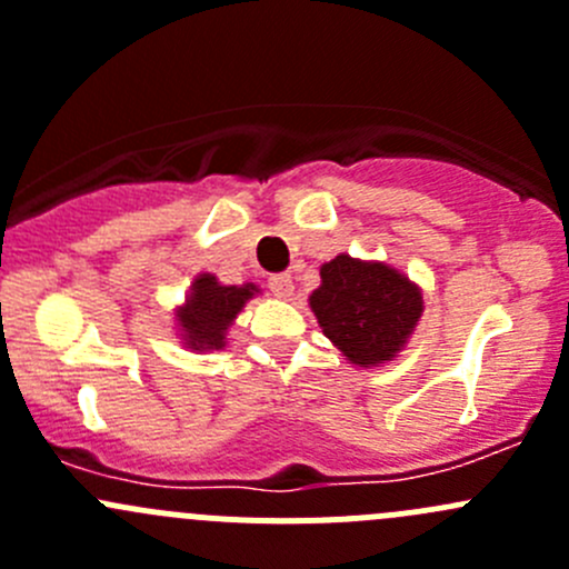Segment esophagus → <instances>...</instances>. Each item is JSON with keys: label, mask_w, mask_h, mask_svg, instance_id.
Listing matches in <instances>:
<instances>
[{"label": "esophagus", "mask_w": 569, "mask_h": 569, "mask_svg": "<svg viewBox=\"0 0 569 569\" xmlns=\"http://www.w3.org/2000/svg\"><path fill=\"white\" fill-rule=\"evenodd\" d=\"M269 289H272L274 297H291V291H295L291 274H286V272L272 274V278H269Z\"/></svg>", "instance_id": "obj_1"}]
</instances>
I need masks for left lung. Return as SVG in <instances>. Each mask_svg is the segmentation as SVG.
<instances>
[{
  "label": "left lung",
  "instance_id": "obj_1",
  "mask_svg": "<svg viewBox=\"0 0 569 569\" xmlns=\"http://www.w3.org/2000/svg\"><path fill=\"white\" fill-rule=\"evenodd\" d=\"M311 295L325 336L358 366L391 360L423 311L421 291L386 263L336 256Z\"/></svg>",
  "mask_w": 569,
  "mask_h": 569
}]
</instances>
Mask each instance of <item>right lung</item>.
<instances>
[{"label": "right lung", "instance_id": "right-lung-1", "mask_svg": "<svg viewBox=\"0 0 569 569\" xmlns=\"http://www.w3.org/2000/svg\"><path fill=\"white\" fill-rule=\"evenodd\" d=\"M256 286H220L214 274H200L192 283L187 306L178 311V321L192 349H220L226 347V330L244 302L250 300Z\"/></svg>", "mask_w": 569, "mask_h": 569}]
</instances>
